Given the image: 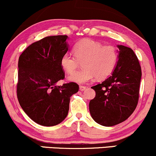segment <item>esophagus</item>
<instances>
[{"label":"esophagus","instance_id":"obj_1","mask_svg":"<svg viewBox=\"0 0 156 156\" xmlns=\"http://www.w3.org/2000/svg\"><path fill=\"white\" fill-rule=\"evenodd\" d=\"M86 89H87V87H83V86H80V87H79V89H80V91H81V92H83V91L85 90Z\"/></svg>","mask_w":156,"mask_h":156}]
</instances>
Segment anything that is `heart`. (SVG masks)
I'll list each match as a JSON object with an SVG mask.
<instances>
[{"label": "heart", "mask_w": 156, "mask_h": 156, "mask_svg": "<svg viewBox=\"0 0 156 156\" xmlns=\"http://www.w3.org/2000/svg\"><path fill=\"white\" fill-rule=\"evenodd\" d=\"M74 55L67 53L61 58V65L67 73H72L83 62L84 68L73 73L69 80L86 83L95 78L103 79L114 70L117 62V51L112 45H103L92 39H83L73 48Z\"/></svg>", "instance_id": "heart-1"}]
</instances>
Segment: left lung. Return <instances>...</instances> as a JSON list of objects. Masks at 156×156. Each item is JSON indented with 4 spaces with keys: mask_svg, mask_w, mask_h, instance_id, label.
Masks as SVG:
<instances>
[{
    "mask_svg": "<svg viewBox=\"0 0 156 156\" xmlns=\"http://www.w3.org/2000/svg\"><path fill=\"white\" fill-rule=\"evenodd\" d=\"M118 61L112 76L92 88L96 95L89 102L92 119L103 126H114L133 114L139 97L141 69L131 48L117 45Z\"/></svg>",
    "mask_w": 156,
    "mask_h": 156,
    "instance_id": "left-lung-1",
    "label": "left lung"
}]
</instances>
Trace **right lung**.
I'll return each instance as SVG.
<instances>
[{
	"label": "right lung",
	"mask_w": 156,
	"mask_h": 156,
	"mask_svg": "<svg viewBox=\"0 0 156 156\" xmlns=\"http://www.w3.org/2000/svg\"><path fill=\"white\" fill-rule=\"evenodd\" d=\"M67 35L51 36L34 42L20 55L17 95L25 113L43 126H54L65 119L70 97L79 87L64 78L62 55L69 49Z\"/></svg>",
	"instance_id": "add662e5"
}]
</instances>
